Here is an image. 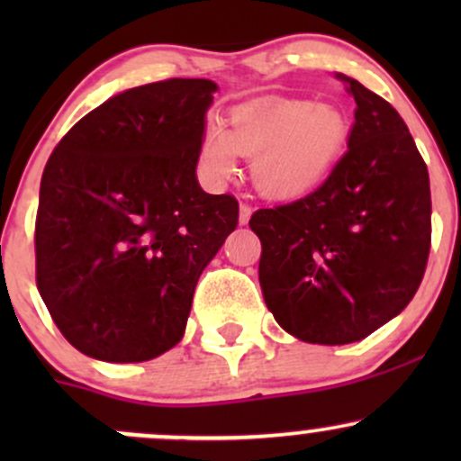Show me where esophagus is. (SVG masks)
Returning <instances> with one entry per match:
<instances>
[{"label": "esophagus", "mask_w": 461, "mask_h": 461, "mask_svg": "<svg viewBox=\"0 0 461 461\" xmlns=\"http://www.w3.org/2000/svg\"><path fill=\"white\" fill-rule=\"evenodd\" d=\"M251 214H253L251 205L240 203V216H238V221H240V225H247L249 219H251Z\"/></svg>", "instance_id": "esophagus-1"}]
</instances>
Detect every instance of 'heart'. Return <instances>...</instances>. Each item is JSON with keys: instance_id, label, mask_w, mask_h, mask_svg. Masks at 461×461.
Here are the masks:
<instances>
[{"instance_id": "heart-1", "label": "heart", "mask_w": 461, "mask_h": 461, "mask_svg": "<svg viewBox=\"0 0 461 461\" xmlns=\"http://www.w3.org/2000/svg\"><path fill=\"white\" fill-rule=\"evenodd\" d=\"M351 121L333 104L277 99L230 113L227 130L208 128L199 158L212 179L234 171L236 156L251 160V182L267 199L290 201L316 190L345 156Z\"/></svg>"}]
</instances>
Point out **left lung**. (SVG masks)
<instances>
[{"label":"left lung","instance_id":"left-lung-1","mask_svg":"<svg viewBox=\"0 0 461 461\" xmlns=\"http://www.w3.org/2000/svg\"><path fill=\"white\" fill-rule=\"evenodd\" d=\"M356 99L348 149L314 193L258 210L260 285L275 321L312 345H348L405 310L431 247L427 164L385 99L336 76Z\"/></svg>","mask_w":461,"mask_h":461}]
</instances>
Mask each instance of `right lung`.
I'll return each mask as SVG.
<instances>
[{"label":"right lung","instance_id":"add662e5","mask_svg":"<svg viewBox=\"0 0 461 461\" xmlns=\"http://www.w3.org/2000/svg\"><path fill=\"white\" fill-rule=\"evenodd\" d=\"M212 79L130 88L79 119L45 164L36 285L84 356L147 362L182 340L194 285L238 225L197 182Z\"/></svg>","mask_w":461,"mask_h":461}]
</instances>
